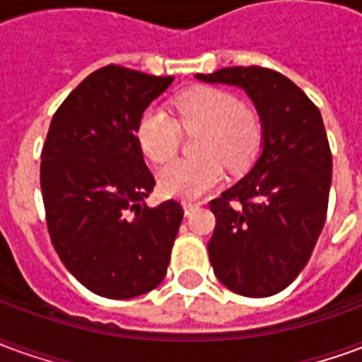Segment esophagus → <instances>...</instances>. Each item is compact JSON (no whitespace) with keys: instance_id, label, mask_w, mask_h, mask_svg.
<instances>
[{"instance_id":"1","label":"esophagus","mask_w":362,"mask_h":362,"mask_svg":"<svg viewBox=\"0 0 362 362\" xmlns=\"http://www.w3.org/2000/svg\"><path fill=\"white\" fill-rule=\"evenodd\" d=\"M182 207H184V213H186V215H189L192 211H196L197 207H199V204H196V202H184V204H182Z\"/></svg>"}]
</instances>
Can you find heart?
Wrapping results in <instances>:
<instances>
[{
    "mask_svg": "<svg viewBox=\"0 0 362 362\" xmlns=\"http://www.w3.org/2000/svg\"><path fill=\"white\" fill-rule=\"evenodd\" d=\"M178 122L186 132L204 129L202 158H180L158 173V189L168 197L196 199L223 180V163L230 170H246L256 160L264 129L256 112L240 98L215 87H197L176 98ZM180 126L165 110L151 106L137 122L135 137L145 157L166 163L180 147Z\"/></svg>",
    "mask_w": 362,
    "mask_h": 362,
    "instance_id": "b5f03b06",
    "label": "heart"
}]
</instances>
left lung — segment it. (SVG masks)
I'll return each mask as SVG.
<instances>
[{"instance_id": "left-lung-1", "label": "left lung", "mask_w": 362, "mask_h": 362, "mask_svg": "<svg viewBox=\"0 0 362 362\" xmlns=\"http://www.w3.org/2000/svg\"><path fill=\"white\" fill-rule=\"evenodd\" d=\"M196 77L246 90L264 129L258 160L209 204L217 219L207 244L213 272L238 295H277L308 264L326 223L332 151L322 114L295 83L266 67Z\"/></svg>"}]
</instances>
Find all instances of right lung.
I'll use <instances>...</instances> for the list:
<instances>
[{"instance_id":"add662e5","label":"right lung","mask_w":362,"mask_h":362,"mask_svg":"<svg viewBox=\"0 0 362 362\" xmlns=\"http://www.w3.org/2000/svg\"><path fill=\"white\" fill-rule=\"evenodd\" d=\"M173 81L100 67L52 118L40 157L46 225L67 272L95 295L134 298L165 279L184 209L145 204L155 178L135 129Z\"/></svg>"}]
</instances>
